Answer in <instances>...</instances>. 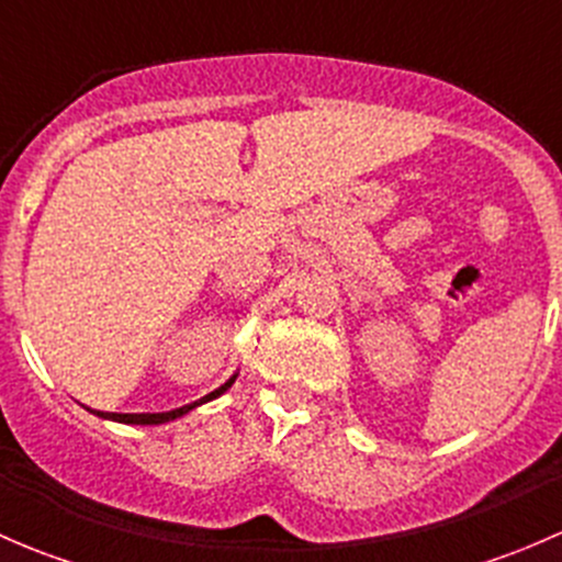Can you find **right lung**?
Returning <instances> with one entry per match:
<instances>
[{
  "label": "right lung",
  "mask_w": 562,
  "mask_h": 562,
  "mask_svg": "<svg viewBox=\"0 0 562 562\" xmlns=\"http://www.w3.org/2000/svg\"><path fill=\"white\" fill-rule=\"evenodd\" d=\"M234 381H236V375L231 378L228 383H223V386H220V389H214L212 394L203 396V400L192 402V405H184V407H176V411H168V413H100V411H92V413H98L100 418H111V422H122V424H166V422H173V418L184 416V413H190L192 407L203 405V402L217 400V396L223 394V391L231 389V383H234Z\"/></svg>",
  "instance_id": "1"
}]
</instances>
